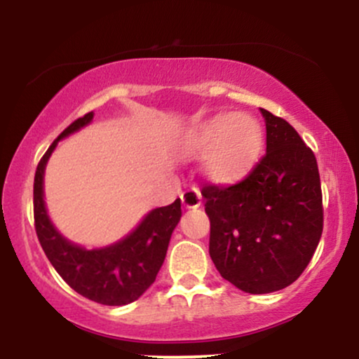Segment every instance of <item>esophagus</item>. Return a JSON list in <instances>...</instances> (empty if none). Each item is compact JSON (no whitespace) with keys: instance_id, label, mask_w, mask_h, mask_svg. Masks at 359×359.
<instances>
[{"instance_id":"1","label":"esophagus","mask_w":359,"mask_h":359,"mask_svg":"<svg viewBox=\"0 0 359 359\" xmlns=\"http://www.w3.org/2000/svg\"><path fill=\"white\" fill-rule=\"evenodd\" d=\"M180 199H182V204L187 209L199 208L201 203H203V196H201L199 189H197V187L185 189V191L182 192V196H180Z\"/></svg>"}]
</instances>
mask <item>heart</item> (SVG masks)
<instances>
[{"mask_svg": "<svg viewBox=\"0 0 359 359\" xmlns=\"http://www.w3.org/2000/svg\"><path fill=\"white\" fill-rule=\"evenodd\" d=\"M182 150L187 155H205V174L222 184L246 177L263 150L262 126L241 114H217L194 125L184 133Z\"/></svg>", "mask_w": 359, "mask_h": 359, "instance_id": "obj_1", "label": "heart"}]
</instances>
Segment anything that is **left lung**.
Listing matches in <instances>:
<instances>
[{
  "label": "left lung",
  "instance_id": "8db88e82",
  "mask_svg": "<svg viewBox=\"0 0 359 359\" xmlns=\"http://www.w3.org/2000/svg\"><path fill=\"white\" fill-rule=\"evenodd\" d=\"M266 154L233 185L205 184L209 255L221 277L248 294L294 283L319 245L323 191L314 151L294 126L262 109Z\"/></svg>",
  "mask_w": 359,
  "mask_h": 359
}]
</instances>
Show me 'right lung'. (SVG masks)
<instances>
[{"mask_svg": "<svg viewBox=\"0 0 359 359\" xmlns=\"http://www.w3.org/2000/svg\"><path fill=\"white\" fill-rule=\"evenodd\" d=\"M94 113L77 118L59 135L40 158L34 182L35 231L57 273L82 297L102 306H126L142 297L165 259L172 231L179 224L180 199L156 208L145 216L133 233L106 248L86 250L65 240L48 219L43 201V172L60 138L93 121Z\"/></svg>", "mask_w": 359, "mask_h": 359, "instance_id": "1", "label": "right lung"}]
</instances>
